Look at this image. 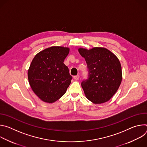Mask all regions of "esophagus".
<instances>
[{
	"mask_svg": "<svg viewBox=\"0 0 147 147\" xmlns=\"http://www.w3.org/2000/svg\"><path fill=\"white\" fill-rule=\"evenodd\" d=\"M79 78H80V76L79 75H77V76H74V78L75 80H78Z\"/></svg>",
	"mask_w": 147,
	"mask_h": 147,
	"instance_id": "esophagus-1",
	"label": "esophagus"
}]
</instances>
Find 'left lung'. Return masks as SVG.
Masks as SVG:
<instances>
[{
    "instance_id": "8db88e82",
    "label": "left lung",
    "mask_w": 147,
    "mask_h": 147,
    "mask_svg": "<svg viewBox=\"0 0 147 147\" xmlns=\"http://www.w3.org/2000/svg\"><path fill=\"white\" fill-rule=\"evenodd\" d=\"M84 57L88 78L81 82L86 97L94 103L108 101L117 91L122 80L120 63L110 51L104 48L78 49Z\"/></svg>"
}]
</instances>
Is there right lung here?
<instances>
[{
    "mask_svg": "<svg viewBox=\"0 0 147 147\" xmlns=\"http://www.w3.org/2000/svg\"><path fill=\"white\" fill-rule=\"evenodd\" d=\"M69 53L68 48L52 47L34 57L28 78L32 91L42 100L53 103L66 93L72 79L63 63Z\"/></svg>",
    "mask_w": 147,
    "mask_h": 147,
    "instance_id": "right-lung-1",
    "label": "right lung"
}]
</instances>
